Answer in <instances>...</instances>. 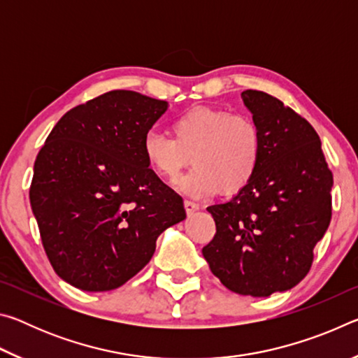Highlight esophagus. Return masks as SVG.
<instances>
[{
	"label": "esophagus",
	"mask_w": 358,
	"mask_h": 358,
	"mask_svg": "<svg viewBox=\"0 0 358 358\" xmlns=\"http://www.w3.org/2000/svg\"><path fill=\"white\" fill-rule=\"evenodd\" d=\"M185 208H186L187 215H192L194 211L199 210V205L196 202H192V201H185Z\"/></svg>",
	"instance_id": "obj_1"
}]
</instances>
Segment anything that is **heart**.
I'll use <instances>...</instances> for the list:
<instances>
[{
  "mask_svg": "<svg viewBox=\"0 0 358 358\" xmlns=\"http://www.w3.org/2000/svg\"><path fill=\"white\" fill-rule=\"evenodd\" d=\"M262 132L245 113L226 108L196 107L171 123V137L157 131L143 136L142 151L157 177L175 183L191 162L192 171L180 189L192 197L243 189L257 172L262 157Z\"/></svg>",
  "mask_w": 358,
  "mask_h": 358,
  "instance_id": "heart-1",
  "label": "heart"
}]
</instances>
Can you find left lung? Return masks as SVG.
I'll use <instances>...</instances> for the list:
<instances>
[{
    "instance_id": "1",
    "label": "left lung",
    "mask_w": 358,
    "mask_h": 358,
    "mask_svg": "<svg viewBox=\"0 0 358 358\" xmlns=\"http://www.w3.org/2000/svg\"><path fill=\"white\" fill-rule=\"evenodd\" d=\"M241 99L262 132V157L232 201L207 208L216 234L202 254L229 290L268 296L310 271L331 220L333 173L308 120L257 90Z\"/></svg>"
}]
</instances>
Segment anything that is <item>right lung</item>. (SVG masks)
Instances as JSON below:
<instances>
[{
  "mask_svg": "<svg viewBox=\"0 0 358 358\" xmlns=\"http://www.w3.org/2000/svg\"><path fill=\"white\" fill-rule=\"evenodd\" d=\"M166 108V101L113 90L66 112L42 145L29 202L47 257L71 286H123L153 257L157 237L186 217L183 199L142 151Z\"/></svg>",
  "mask_w": 358,
  "mask_h": 358,
  "instance_id": "1",
  "label": "right lung"
}]
</instances>
